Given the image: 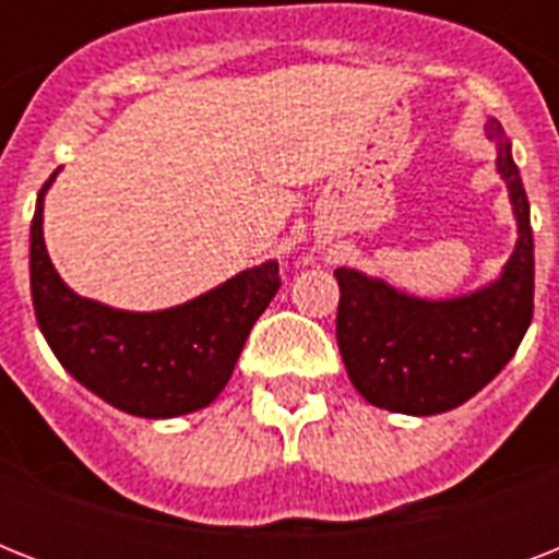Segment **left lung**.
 Returning a JSON list of instances; mask_svg holds the SVG:
<instances>
[{
	"instance_id": "obj_1",
	"label": "left lung",
	"mask_w": 559,
	"mask_h": 559,
	"mask_svg": "<svg viewBox=\"0 0 559 559\" xmlns=\"http://www.w3.org/2000/svg\"><path fill=\"white\" fill-rule=\"evenodd\" d=\"M496 168L511 191L520 240L493 284L469 296L426 301L340 266L336 342L354 389L400 415H441L467 403L516 354L534 316L531 209L511 142L490 118Z\"/></svg>"
}]
</instances>
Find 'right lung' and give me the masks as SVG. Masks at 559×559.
I'll return each instance as SVG.
<instances>
[{"label":"right lung","instance_id":"add662e5","mask_svg":"<svg viewBox=\"0 0 559 559\" xmlns=\"http://www.w3.org/2000/svg\"><path fill=\"white\" fill-rule=\"evenodd\" d=\"M39 188L31 219V298L48 348L74 380L127 415L177 417L226 389L243 342L281 287L278 263L243 270L186 305L130 313L78 296L57 275L43 240Z\"/></svg>","mask_w":559,"mask_h":559}]
</instances>
